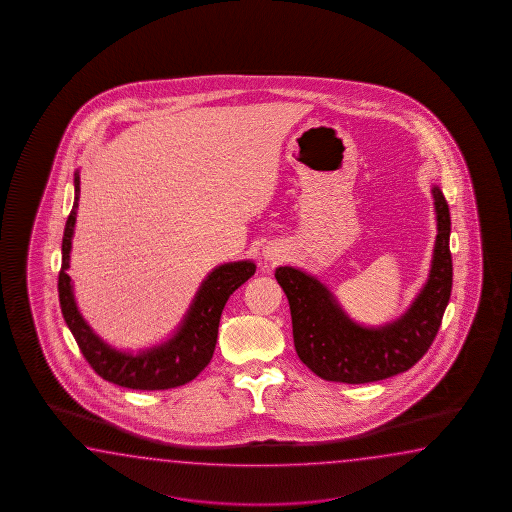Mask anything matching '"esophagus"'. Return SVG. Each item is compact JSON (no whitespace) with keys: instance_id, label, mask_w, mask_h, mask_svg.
Segmentation results:
<instances>
[{"instance_id":"obj_1","label":"esophagus","mask_w":512,"mask_h":512,"mask_svg":"<svg viewBox=\"0 0 512 512\" xmlns=\"http://www.w3.org/2000/svg\"><path fill=\"white\" fill-rule=\"evenodd\" d=\"M265 258H267V260H276V252L272 251H265Z\"/></svg>"}]
</instances>
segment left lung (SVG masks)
<instances>
[{
  "label": "left lung",
  "instance_id": "1",
  "mask_svg": "<svg viewBox=\"0 0 512 512\" xmlns=\"http://www.w3.org/2000/svg\"><path fill=\"white\" fill-rule=\"evenodd\" d=\"M432 196L437 236L428 280L393 322L360 326L315 276L289 265L274 272L291 307L296 353L320 379L382 381L410 370L432 346L452 291L450 212L439 186H432Z\"/></svg>",
  "mask_w": 512,
  "mask_h": 512
}]
</instances>
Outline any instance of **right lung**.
<instances>
[{"label":"right lung","mask_w":512,"mask_h":512,"mask_svg":"<svg viewBox=\"0 0 512 512\" xmlns=\"http://www.w3.org/2000/svg\"><path fill=\"white\" fill-rule=\"evenodd\" d=\"M80 175L75 172V203L67 218L62 240V269L58 274V296L67 327L89 366L104 381L131 390H170L194 381L214 355L219 318L230 294L256 272L251 260L229 261L218 265L199 285L192 304L174 335L153 348L120 351L104 342L78 311L73 283L67 274L71 241L77 223Z\"/></svg>","instance_id":"right-lung-1"}]
</instances>
